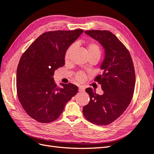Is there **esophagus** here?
I'll return each instance as SVG.
<instances>
[{
  "instance_id": "esophagus-1",
  "label": "esophagus",
  "mask_w": 154,
  "mask_h": 154,
  "mask_svg": "<svg viewBox=\"0 0 154 154\" xmlns=\"http://www.w3.org/2000/svg\"><path fill=\"white\" fill-rule=\"evenodd\" d=\"M84 91H85V89H84L83 88H82V87H79V92H83Z\"/></svg>"
}]
</instances>
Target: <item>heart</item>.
I'll use <instances>...</instances> for the list:
<instances>
[{"mask_svg":"<svg viewBox=\"0 0 154 154\" xmlns=\"http://www.w3.org/2000/svg\"><path fill=\"white\" fill-rule=\"evenodd\" d=\"M74 45H71L68 48V49L67 50L66 54H65V59H67L69 57L72 51L74 48ZM87 51H88V56H97L99 58L100 56V54H101V51H100V47L97 44L95 43H91L90 44L88 45L87 46ZM85 78V75L82 72H78L77 75H76V79L78 82H82L83 81Z\"/></svg>","mask_w":154,"mask_h":154,"instance_id":"1","label":"heart"}]
</instances>
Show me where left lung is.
<instances>
[{
	"label": "left lung",
	"mask_w": 154,
	"mask_h": 154,
	"mask_svg": "<svg viewBox=\"0 0 154 154\" xmlns=\"http://www.w3.org/2000/svg\"><path fill=\"white\" fill-rule=\"evenodd\" d=\"M85 33L104 49L100 67L103 72L95 78L101 85L104 93L99 95L92 88H87L85 91L91 100L83 107V113L91 123L106 125L122 115L131 101L136 82L133 62L128 50L111 32L93 30Z\"/></svg>",
	"instance_id": "left-lung-1"
}]
</instances>
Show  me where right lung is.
Returning <instances> with one entry per match:
<instances>
[{"instance_id":"add662e5","label":"right lung","mask_w":154,"mask_h":154,"mask_svg":"<svg viewBox=\"0 0 154 154\" xmlns=\"http://www.w3.org/2000/svg\"><path fill=\"white\" fill-rule=\"evenodd\" d=\"M82 29L45 32L22 55L17 72L20 103L31 118L50 123L60 116L78 88L72 83L57 87L53 76L65 64L68 48L83 33Z\"/></svg>"}]
</instances>
